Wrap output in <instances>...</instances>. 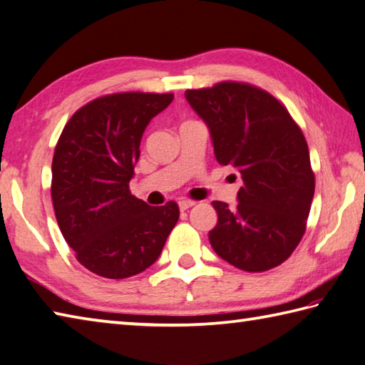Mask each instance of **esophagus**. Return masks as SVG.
<instances>
[{"label":"esophagus","mask_w":365,"mask_h":365,"mask_svg":"<svg viewBox=\"0 0 365 365\" xmlns=\"http://www.w3.org/2000/svg\"><path fill=\"white\" fill-rule=\"evenodd\" d=\"M178 205H180V210L181 211H185V210H189V207H192L193 205H195V202H192V200L182 198V200H180V202H178Z\"/></svg>","instance_id":"1"}]
</instances>
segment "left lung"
Wrapping results in <instances>:
<instances>
[{
	"label": "left lung",
	"mask_w": 365,
	"mask_h": 365,
	"mask_svg": "<svg viewBox=\"0 0 365 365\" xmlns=\"http://www.w3.org/2000/svg\"><path fill=\"white\" fill-rule=\"evenodd\" d=\"M184 96L210 129L215 159L242 178L236 206L212 202L214 252L247 272L284 263L306 232L315 192L301 129L276 98L252 85L222 81Z\"/></svg>",
	"instance_id": "obj_1"
}]
</instances>
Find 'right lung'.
Returning <instances> with one entry per match:
<instances>
[{"mask_svg": "<svg viewBox=\"0 0 365 365\" xmlns=\"http://www.w3.org/2000/svg\"><path fill=\"white\" fill-rule=\"evenodd\" d=\"M173 94H108L77 110L51 162V200L66 242L86 269L125 279L159 258L180 219L175 202L150 206L129 190L146 125Z\"/></svg>", "mask_w": 365, "mask_h": 365, "instance_id": "1", "label": "right lung"}]
</instances>
